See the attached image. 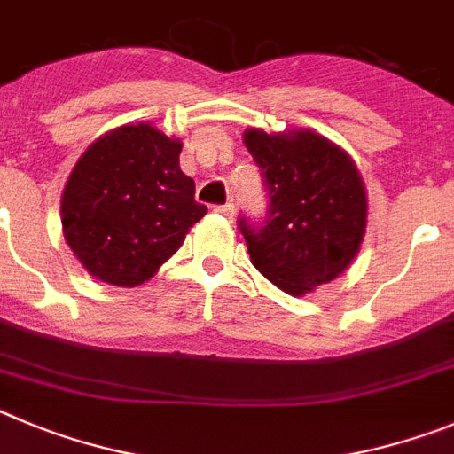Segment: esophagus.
<instances>
[{
	"instance_id": "obj_1",
	"label": "esophagus",
	"mask_w": 454,
	"mask_h": 454,
	"mask_svg": "<svg viewBox=\"0 0 454 454\" xmlns=\"http://www.w3.org/2000/svg\"><path fill=\"white\" fill-rule=\"evenodd\" d=\"M215 212H217V215H222V217L231 219L232 215H235V207H232V203H223V206H215Z\"/></svg>"
}]
</instances>
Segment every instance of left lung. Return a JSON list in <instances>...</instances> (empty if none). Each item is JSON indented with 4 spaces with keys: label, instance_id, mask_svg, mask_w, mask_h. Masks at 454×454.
<instances>
[{
    "label": "left lung",
    "instance_id": "1",
    "mask_svg": "<svg viewBox=\"0 0 454 454\" xmlns=\"http://www.w3.org/2000/svg\"><path fill=\"white\" fill-rule=\"evenodd\" d=\"M244 145L271 197L264 226L251 228L239 219L253 267L292 296L341 276L364 242L369 217L353 158L308 129H247Z\"/></svg>",
    "mask_w": 454,
    "mask_h": 454
}]
</instances>
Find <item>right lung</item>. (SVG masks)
Masks as SVG:
<instances>
[{
  "instance_id": "obj_1",
  "label": "right lung",
  "mask_w": 454,
  "mask_h": 454,
  "mask_svg": "<svg viewBox=\"0 0 454 454\" xmlns=\"http://www.w3.org/2000/svg\"><path fill=\"white\" fill-rule=\"evenodd\" d=\"M181 151V137L149 121L117 126L83 151L65 183L60 222L90 276L115 287L146 283L206 217Z\"/></svg>"
}]
</instances>
